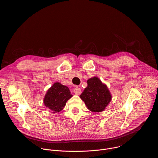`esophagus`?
Wrapping results in <instances>:
<instances>
[{"label":"esophagus","mask_w":158,"mask_h":158,"mask_svg":"<svg viewBox=\"0 0 158 158\" xmlns=\"http://www.w3.org/2000/svg\"><path fill=\"white\" fill-rule=\"evenodd\" d=\"M74 93H75L76 94L79 95V94H81V89L79 87H76L74 88Z\"/></svg>","instance_id":"1"}]
</instances>
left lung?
<instances>
[{
    "label": "left lung",
    "mask_w": 158,
    "mask_h": 158,
    "mask_svg": "<svg viewBox=\"0 0 158 158\" xmlns=\"http://www.w3.org/2000/svg\"><path fill=\"white\" fill-rule=\"evenodd\" d=\"M80 98L88 109L95 112L104 110L111 101V95L107 86L96 77L87 81V87L80 95Z\"/></svg>",
    "instance_id": "1"
}]
</instances>
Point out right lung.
<instances>
[{
  "instance_id": "1",
  "label": "right lung",
  "mask_w": 158,
  "mask_h": 158,
  "mask_svg": "<svg viewBox=\"0 0 158 158\" xmlns=\"http://www.w3.org/2000/svg\"><path fill=\"white\" fill-rule=\"evenodd\" d=\"M72 96L68 87L56 82L48 91L44 103L52 112H58L63 109L66 102Z\"/></svg>"
}]
</instances>
